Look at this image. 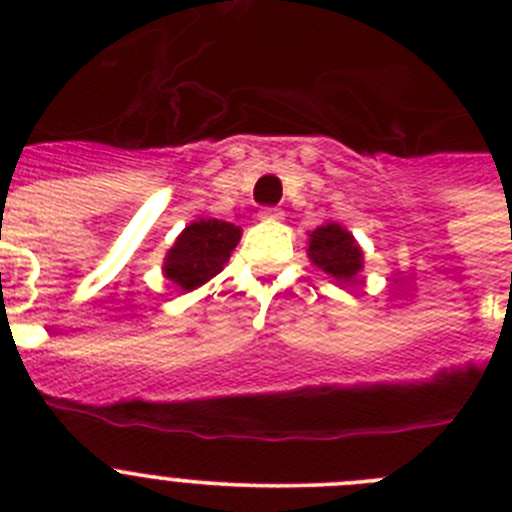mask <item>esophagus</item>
<instances>
[{
    "label": "esophagus",
    "instance_id": "1",
    "mask_svg": "<svg viewBox=\"0 0 512 512\" xmlns=\"http://www.w3.org/2000/svg\"><path fill=\"white\" fill-rule=\"evenodd\" d=\"M259 217L261 220H282L284 212L279 210V207H264V210L259 212Z\"/></svg>",
    "mask_w": 512,
    "mask_h": 512
}]
</instances>
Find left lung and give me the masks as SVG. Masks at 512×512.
Here are the masks:
<instances>
[{
    "mask_svg": "<svg viewBox=\"0 0 512 512\" xmlns=\"http://www.w3.org/2000/svg\"><path fill=\"white\" fill-rule=\"evenodd\" d=\"M307 253L312 264L320 266L330 277H336L338 282H351L361 269V248L356 246L354 235L346 233L336 223L312 230Z\"/></svg>",
    "mask_w": 512,
    "mask_h": 512,
    "instance_id": "obj_1",
    "label": "left lung"
}]
</instances>
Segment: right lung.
Returning <instances> with one entry per match:
<instances>
[{
    "instance_id": "obj_1",
    "label": "right lung",
    "mask_w": 512,
    "mask_h": 512,
    "mask_svg": "<svg viewBox=\"0 0 512 512\" xmlns=\"http://www.w3.org/2000/svg\"><path fill=\"white\" fill-rule=\"evenodd\" d=\"M238 241L241 228L225 220H200L187 225L166 256V277L182 289L200 287L220 274Z\"/></svg>"
}]
</instances>
